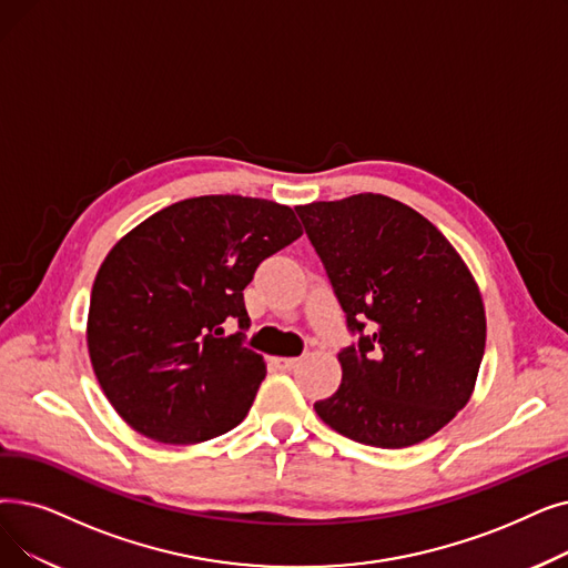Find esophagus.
<instances>
[{
	"label": "esophagus",
	"mask_w": 568,
	"mask_h": 568,
	"mask_svg": "<svg viewBox=\"0 0 568 568\" xmlns=\"http://www.w3.org/2000/svg\"><path fill=\"white\" fill-rule=\"evenodd\" d=\"M300 357H274V364L281 368V372H294L300 366Z\"/></svg>",
	"instance_id": "obj_1"
}]
</instances>
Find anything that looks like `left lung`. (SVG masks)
Returning a JSON list of instances; mask_svg holds the SVG:
<instances>
[{"label":"left lung","mask_w":568,"mask_h":568,"mask_svg":"<svg viewBox=\"0 0 568 568\" xmlns=\"http://www.w3.org/2000/svg\"><path fill=\"white\" fill-rule=\"evenodd\" d=\"M357 345L320 420L364 446L408 448L468 404L485 353L480 287L425 215L385 194L294 206Z\"/></svg>","instance_id":"obj_1"}]
</instances>
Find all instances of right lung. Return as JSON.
<instances>
[{
	"mask_svg": "<svg viewBox=\"0 0 568 568\" xmlns=\"http://www.w3.org/2000/svg\"><path fill=\"white\" fill-rule=\"evenodd\" d=\"M302 234L290 206L206 194L153 213L113 245L92 283L85 338L102 392L134 432L192 446L248 415L266 364L223 325L236 317L248 329L245 285Z\"/></svg>",
	"mask_w": 568,
	"mask_h": 568,
	"instance_id": "add662e5",
	"label": "right lung"
}]
</instances>
